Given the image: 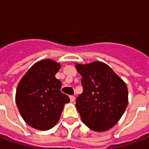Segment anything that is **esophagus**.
<instances>
[{"label":"esophagus","mask_w":149,"mask_h":149,"mask_svg":"<svg viewBox=\"0 0 149 149\" xmlns=\"http://www.w3.org/2000/svg\"><path fill=\"white\" fill-rule=\"evenodd\" d=\"M69 98H70V100H71V102H74V100H75V97L73 95H70L69 96Z\"/></svg>","instance_id":"1"}]
</instances>
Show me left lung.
I'll return each instance as SVG.
<instances>
[{
  "mask_svg": "<svg viewBox=\"0 0 149 149\" xmlns=\"http://www.w3.org/2000/svg\"><path fill=\"white\" fill-rule=\"evenodd\" d=\"M81 75L83 92L77 98L76 107L85 125L97 132L116 125L128 104L125 83L102 62L77 64Z\"/></svg>",
  "mask_w": 149,
  "mask_h": 149,
  "instance_id": "left-lung-1",
  "label": "left lung"
}]
</instances>
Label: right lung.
Instances as JSON below:
<instances>
[{
    "mask_svg": "<svg viewBox=\"0 0 149 149\" xmlns=\"http://www.w3.org/2000/svg\"><path fill=\"white\" fill-rule=\"evenodd\" d=\"M60 64L51 59L37 62L19 81L16 104L27 124L47 130L58 121L64 104L70 100L60 91L61 81L54 75Z\"/></svg>",
    "mask_w": 149,
    "mask_h": 149,
    "instance_id": "obj_1",
    "label": "right lung"
}]
</instances>
